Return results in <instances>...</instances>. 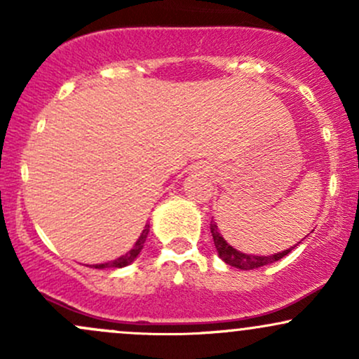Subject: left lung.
Returning <instances> with one entry per match:
<instances>
[{
  "instance_id": "8db88e82",
  "label": "left lung",
  "mask_w": 359,
  "mask_h": 359,
  "mask_svg": "<svg viewBox=\"0 0 359 359\" xmlns=\"http://www.w3.org/2000/svg\"><path fill=\"white\" fill-rule=\"evenodd\" d=\"M211 234L214 240V246H216L217 255H219L222 262L240 270H255V269H259V266L270 265V263L278 262L280 258L285 257V255L290 253V251L297 246V245L290 246L288 250H283L275 255H266V257L265 255H248V253H243L240 250L233 248V246L222 238V234L219 233V228H217L216 222L212 221H211Z\"/></svg>"
}]
</instances>
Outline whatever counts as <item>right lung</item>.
<instances>
[{"mask_svg":"<svg viewBox=\"0 0 359 359\" xmlns=\"http://www.w3.org/2000/svg\"><path fill=\"white\" fill-rule=\"evenodd\" d=\"M148 231H150V224H145V229H143L142 234H140V238L135 243V246L128 251L126 255H121V257L116 258V259H111V262H106V263H100V265H93L94 269H100V270H104V269H123V266H128L130 263H133L137 257L140 255V251L143 250V245H145L147 241V236H148Z\"/></svg>","mask_w":359,"mask_h":359,"instance_id":"obj_1","label":"right lung"}]
</instances>
